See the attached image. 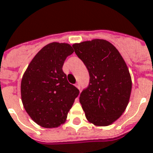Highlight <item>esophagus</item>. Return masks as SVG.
<instances>
[{
    "instance_id": "1",
    "label": "esophagus",
    "mask_w": 153,
    "mask_h": 153,
    "mask_svg": "<svg viewBox=\"0 0 153 153\" xmlns=\"http://www.w3.org/2000/svg\"><path fill=\"white\" fill-rule=\"evenodd\" d=\"M75 86L78 89H80V84H79V83H76V84H75Z\"/></svg>"
}]
</instances>
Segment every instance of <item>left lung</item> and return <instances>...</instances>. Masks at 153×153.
<instances>
[{
	"mask_svg": "<svg viewBox=\"0 0 153 153\" xmlns=\"http://www.w3.org/2000/svg\"><path fill=\"white\" fill-rule=\"evenodd\" d=\"M73 47L90 76L88 88L80 96L87 120L96 126L111 125L126 109L131 94V76L125 61L107 40L96 39Z\"/></svg>",
	"mask_w": 153,
	"mask_h": 153,
	"instance_id": "1",
	"label": "left lung"
}]
</instances>
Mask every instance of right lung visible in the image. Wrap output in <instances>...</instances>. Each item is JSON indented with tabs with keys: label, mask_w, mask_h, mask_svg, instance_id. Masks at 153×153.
I'll list each match as a JSON object with an SVG mask.
<instances>
[{
	"label": "right lung",
	"mask_w": 153,
	"mask_h": 153,
	"mask_svg": "<svg viewBox=\"0 0 153 153\" xmlns=\"http://www.w3.org/2000/svg\"><path fill=\"white\" fill-rule=\"evenodd\" d=\"M73 53L69 43L47 44L33 57L23 75L20 92L24 109L43 128L64 124L79 95V90L68 82L62 70L66 57Z\"/></svg>",
	"instance_id": "right-lung-1"
}]
</instances>
